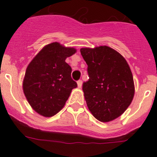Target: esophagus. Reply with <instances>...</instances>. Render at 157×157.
Wrapping results in <instances>:
<instances>
[{"label": "esophagus", "instance_id": "34e87169", "mask_svg": "<svg viewBox=\"0 0 157 157\" xmlns=\"http://www.w3.org/2000/svg\"><path fill=\"white\" fill-rule=\"evenodd\" d=\"M77 84H78V88H81L82 84V80H78V81L77 82Z\"/></svg>", "mask_w": 157, "mask_h": 157}]
</instances>
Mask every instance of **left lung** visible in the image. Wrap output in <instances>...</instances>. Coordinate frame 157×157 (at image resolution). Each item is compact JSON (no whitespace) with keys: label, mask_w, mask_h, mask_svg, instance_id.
Listing matches in <instances>:
<instances>
[{"label":"left lung","mask_w":157,"mask_h":157,"mask_svg":"<svg viewBox=\"0 0 157 157\" xmlns=\"http://www.w3.org/2000/svg\"><path fill=\"white\" fill-rule=\"evenodd\" d=\"M80 52L88 66L89 80L82 84L88 109L99 121H112L125 112L134 98L130 67L109 46L82 48Z\"/></svg>","instance_id":"obj_1"}]
</instances>
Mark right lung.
I'll return each mask as SVG.
<instances>
[{
	"label": "right lung",
	"instance_id": "add662e5",
	"mask_svg": "<svg viewBox=\"0 0 157 157\" xmlns=\"http://www.w3.org/2000/svg\"><path fill=\"white\" fill-rule=\"evenodd\" d=\"M58 42L47 45L27 67L23 79L25 96L38 114L51 117L63 109L71 92L77 87L71 78V67L65 62L75 53Z\"/></svg>",
	"mask_w": 157,
	"mask_h": 157
}]
</instances>
